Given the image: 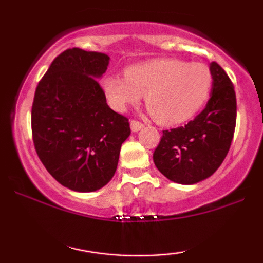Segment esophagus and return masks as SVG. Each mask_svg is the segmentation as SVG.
<instances>
[{
  "instance_id": "1",
  "label": "esophagus",
  "mask_w": 263,
  "mask_h": 263,
  "mask_svg": "<svg viewBox=\"0 0 263 263\" xmlns=\"http://www.w3.org/2000/svg\"><path fill=\"white\" fill-rule=\"evenodd\" d=\"M142 127H143V123L137 121V120H132V121H131V129H132V131L138 132Z\"/></svg>"
}]
</instances>
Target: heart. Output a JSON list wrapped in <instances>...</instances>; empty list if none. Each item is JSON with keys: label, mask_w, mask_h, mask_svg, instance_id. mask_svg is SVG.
I'll use <instances>...</instances> for the list:
<instances>
[{"label": "heart", "mask_w": 263, "mask_h": 263, "mask_svg": "<svg viewBox=\"0 0 263 263\" xmlns=\"http://www.w3.org/2000/svg\"><path fill=\"white\" fill-rule=\"evenodd\" d=\"M213 83V73L203 63L164 58L128 66L125 78L107 75L102 79V90L116 111L140 104L142 95H146L147 106L157 121L173 126L201 110Z\"/></svg>", "instance_id": "b5f03b06"}]
</instances>
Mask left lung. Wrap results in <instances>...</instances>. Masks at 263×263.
<instances>
[{
    "label": "left lung",
    "mask_w": 263,
    "mask_h": 263,
    "mask_svg": "<svg viewBox=\"0 0 263 263\" xmlns=\"http://www.w3.org/2000/svg\"><path fill=\"white\" fill-rule=\"evenodd\" d=\"M213 89L206 106L185 126L163 131L153 153L156 167L179 184H195L215 173L230 149L236 126V95L230 78L210 63Z\"/></svg>",
    "instance_id": "left-lung-1"
}]
</instances>
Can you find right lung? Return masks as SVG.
Segmentation results:
<instances>
[{
    "label": "right lung",
    "instance_id": "right-lung-1",
    "mask_svg": "<svg viewBox=\"0 0 263 263\" xmlns=\"http://www.w3.org/2000/svg\"><path fill=\"white\" fill-rule=\"evenodd\" d=\"M108 62L104 53L66 49L35 89L34 148L50 176L75 192H95L110 182L131 134L128 119L111 110L98 83Z\"/></svg>",
    "mask_w": 263,
    "mask_h": 263
}]
</instances>
